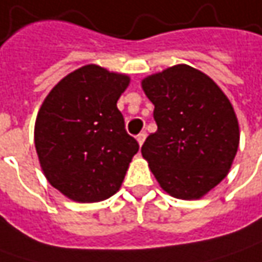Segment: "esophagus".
<instances>
[{"label":"esophagus","mask_w":262,"mask_h":262,"mask_svg":"<svg viewBox=\"0 0 262 262\" xmlns=\"http://www.w3.org/2000/svg\"><path fill=\"white\" fill-rule=\"evenodd\" d=\"M146 137H147V134H146V133H144V131H143V133H140V134L137 136V141H138V144H140V146H141V144L144 143Z\"/></svg>","instance_id":"obj_1"}]
</instances>
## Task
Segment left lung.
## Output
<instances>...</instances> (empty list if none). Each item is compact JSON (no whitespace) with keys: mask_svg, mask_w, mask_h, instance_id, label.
<instances>
[{"mask_svg":"<svg viewBox=\"0 0 262 262\" xmlns=\"http://www.w3.org/2000/svg\"><path fill=\"white\" fill-rule=\"evenodd\" d=\"M141 86L157 124L141 147L150 170L175 198L206 195L236 156L239 125L232 103L210 77L185 64L146 77Z\"/></svg>","mask_w":262,"mask_h":262,"instance_id":"1","label":"left lung"}]
</instances>
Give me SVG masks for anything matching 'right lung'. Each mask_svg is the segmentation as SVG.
<instances>
[{
  "instance_id": "obj_1",
  "label": "right lung",
  "mask_w": 262,
  "mask_h": 262,
  "mask_svg": "<svg viewBox=\"0 0 262 262\" xmlns=\"http://www.w3.org/2000/svg\"><path fill=\"white\" fill-rule=\"evenodd\" d=\"M125 74L99 66L70 73L46 96L35 124V146L51 185L78 203L114 195L138 143L116 107Z\"/></svg>"
}]
</instances>
